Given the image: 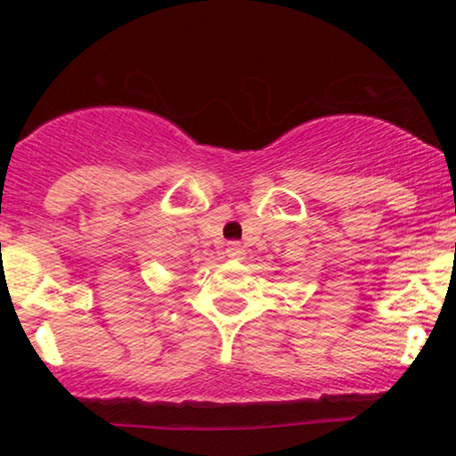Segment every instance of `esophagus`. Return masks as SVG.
<instances>
[{"label":"esophagus","mask_w":456,"mask_h":456,"mask_svg":"<svg viewBox=\"0 0 456 456\" xmlns=\"http://www.w3.org/2000/svg\"><path fill=\"white\" fill-rule=\"evenodd\" d=\"M226 255L230 259L240 261V259H245V248H242V245H239V242H228Z\"/></svg>","instance_id":"1"}]
</instances>
